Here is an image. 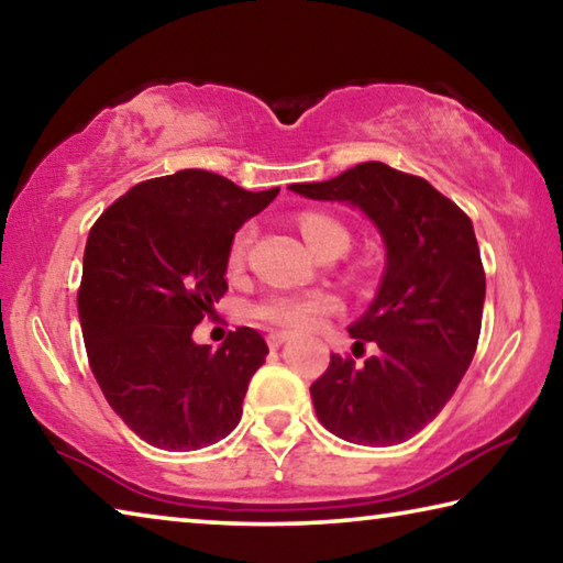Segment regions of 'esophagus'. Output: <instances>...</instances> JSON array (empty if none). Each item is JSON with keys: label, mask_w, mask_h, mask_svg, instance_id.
<instances>
[{"label": "esophagus", "mask_w": 563, "mask_h": 563, "mask_svg": "<svg viewBox=\"0 0 563 563\" xmlns=\"http://www.w3.org/2000/svg\"><path fill=\"white\" fill-rule=\"evenodd\" d=\"M289 339H291V334H287V331H272L266 342H269L272 349H279L284 342H289Z\"/></svg>", "instance_id": "1"}]
</instances>
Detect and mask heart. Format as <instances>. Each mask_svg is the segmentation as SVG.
<instances>
[{
	"label": "heart",
	"mask_w": 563,
	"mask_h": 563,
	"mask_svg": "<svg viewBox=\"0 0 563 563\" xmlns=\"http://www.w3.org/2000/svg\"><path fill=\"white\" fill-rule=\"evenodd\" d=\"M299 229H301L303 242L309 244V249L314 254L321 246L339 242V239H342V242H349V232L339 224L336 219H331L327 214H317V211H307V214H301ZM252 234H254L252 227L239 229L232 242V249H229V264L232 266L242 264L249 242H252ZM336 307H339L336 297H331L327 291H307V294L276 291L256 303L254 314L264 321H269V324L303 331V329H314L321 319L331 314V311H336Z\"/></svg>",
	"instance_id": "heart-1"
}]
</instances>
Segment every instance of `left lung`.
<instances>
[{
    "instance_id": "obj_1",
    "label": "left lung",
    "mask_w": 563,
    "mask_h": 563,
    "mask_svg": "<svg viewBox=\"0 0 563 563\" xmlns=\"http://www.w3.org/2000/svg\"><path fill=\"white\" fill-rule=\"evenodd\" d=\"M289 189L358 209L386 249L379 289L349 324L354 346L374 342L376 354L362 366L331 354L311 384L317 417L352 444H401L439 417L476 352L486 276L472 219L427 179L382 162Z\"/></svg>"
}]
</instances>
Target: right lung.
Wrapping results in <instances>:
<instances>
[{"instance_id":"obj_1","label":"right lung","mask_w":563,"mask_h":563,"mask_svg":"<svg viewBox=\"0 0 563 563\" xmlns=\"http://www.w3.org/2000/svg\"><path fill=\"white\" fill-rule=\"evenodd\" d=\"M279 195L205 169L136 184L91 227L79 321L101 394L136 437L167 451L217 444L242 419L269 346L229 331L217 352L191 331L227 291L234 234Z\"/></svg>"}]
</instances>
